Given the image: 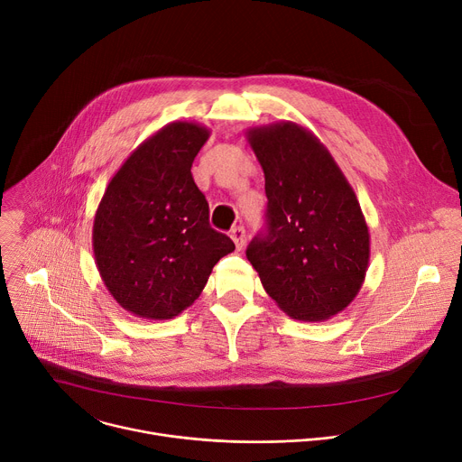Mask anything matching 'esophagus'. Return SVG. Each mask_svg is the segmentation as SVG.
I'll use <instances>...</instances> for the list:
<instances>
[{
	"label": "esophagus",
	"mask_w": 462,
	"mask_h": 462,
	"mask_svg": "<svg viewBox=\"0 0 462 462\" xmlns=\"http://www.w3.org/2000/svg\"><path fill=\"white\" fill-rule=\"evenodd\" d=\"M230 237H232V241L236 243L237 249H243V245H245V228H243V226L232 228V230H230Z\"/></svg>",
	"instance_id": "34e87169"
}]
</instances>
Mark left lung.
Listing matches in <instances>:
<instances>
[{"label":"left lung","instance_id":"obj_1","mask_svg":"<svg viewBox=\"0 0 462 462\" xmlns=\"http://www.w3.org/2000/svg\"><path fill=\"white\" fill-rule=\"evenodd\" d=\"M265 176L267 230L247 260L290 318L325 321L358 295L370 263V230L351 183L327 146L297 122L249 128Z\"/></svg>","mask_w":462,"mask_h":462}]
</instances>
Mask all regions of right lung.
Returning <instances> with one entry per match:
<instances>
[{
  "label": "right lung",
  "mask_w": 462,
  "mask_h": 462,
  "mask_svg": "<svg viewBox=\"0 0 462 462\" xmlns=\"http://www.w3.org/2000/svg\"><path fill=\"white\" fill-rule=\"evenodd\" d=\"M176 120L143 141L120 165L98 204L92 251L113 299L143 319H172L202 293L234 241L209 226L191 165L209 137Z\"/></svg>",
  "instance_id": "1"
}]
</instances>
